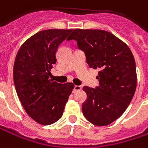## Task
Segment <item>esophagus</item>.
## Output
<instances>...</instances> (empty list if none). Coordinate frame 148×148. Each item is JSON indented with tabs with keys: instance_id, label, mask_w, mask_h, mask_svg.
<instances>
[{
	"instance_id": "esophagus-1",
	"label": "esophagus",
	"mask_w": 148,
	"mask_h": 148,
	"mask_svg": "<svg viewBox=\"0 0 148 148\" xmlns=\"http://www.w3.org/2000/svg\"><path fill=\"white\" fill-rule=\"evenodd\" d=\"M81 89H82V87L80 86H74V92H76V91H77V90H80Z\"/></svg>"
}]
</instances>
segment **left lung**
I'll return each mask as SVG.
<instances>
[{
  "instance_id": "1",
  "label": "left lung",
  "mask_w": 148,
  "mask_h": 148,
  "mask_svg": "<svg viewBox=\"0 0 148 148\" xmlns=\"http://www.w3.org/2000/svg\"><path fill=\"white\" fill-rule=\"evenodd\" d=\"M77 41L89 66L99 69V86H84L87 99L82 110L96 126H106L120 117L132 102L137 84L134 56L127 45L111 33L100 29H74L67 40Z\"/></svg>"
}]
</instances>
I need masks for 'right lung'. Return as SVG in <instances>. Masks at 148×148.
<instances>
[{
    "instance_id": "obj_1",
    "label": "right lung",
    "mask_w": 148,
    "mask_h": 148,
    "mask_svg": "<svg viewBox=\"0 0 148 148\" xmlns=\"http://www.w3.org/2000/svg\"><path fill=\"white\" fill-rule=\"evenodd\" d=\"M72 31H40L24 42L16 53L13 66L16 94L26 113L40 124L59 120L74 87L71 82L61 84L49 78L58 45Z\"/></svg>"
}]
</instances>
